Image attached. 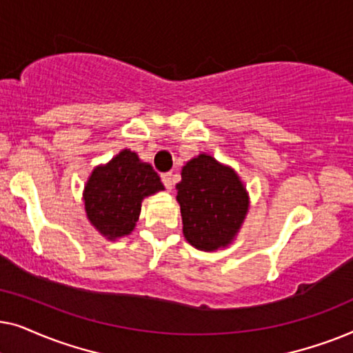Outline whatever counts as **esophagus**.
<instances>
[{"label": "esophagus", "mask_w": 353, "mask_h": 353, "mask_svg": "<svg viewBox=\"0 0 353 353\" xmlns=\"http://www.w3.org/2000/svg\"><path fill=\"white\" fill-rule=\"evenodd\" d=\"M161 180L163 183V186H165V190L170 191L172 186H173V178H172V173L167 172V173H162L161 175Z\"/></svg>", "instance_id": "obj_1"}]
</instances>
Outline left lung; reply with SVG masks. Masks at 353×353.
I'll return each mask as SVG.
<instances>
[{"instance_id": "obj_1", "label": "left lung", "mask_w": 353, "mask_h": 353, "mask_svg": "<svg viewBox=\"0 0 353 353\" xmlns=\"http://www.w3.org/2000/svg\"><path fill=\"white\" fill-rule=\"evenodd\" d=\"M176 190L188 243L201 250L230 244L249 207L238 175L214 157L201 154L183 167Z\"/></svg>"}]
</instances>
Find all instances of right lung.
<instances>
[{
    "label": "right lung",
    "mask_w": 353,
    "mask_h": 353,
    "mask_svg": "<svg viewBox=\"0 0 353 353\" xmlns=\"http://www.w3.org/2000/svg\"><path fill=\"white\" fill-rule=\"evenodd\" d=\"M161 178L149 163L125 149L108 165L91 173L85 186V210L99 233L115 239L132 233L143 197L162 191Z\"/></svg>",
    "instance_id": "1"
}]
</instances>
